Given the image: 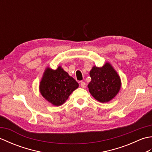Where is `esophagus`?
<instances>
[{
  "mask_svg": "<svg viewBox=\"0 0 152 152\" xmlns=\"http://www.w3.org/2000/svg\"><path fill=\"white\" fill-rule=\"evenodd\" d=\"M80 86H81L82 88H86V87L85 82H80Z\"/></svg>",
  "mask_w": 152,
  "mask_h": 152,
  "instance_id": "obj_1",
  "label": "esophagus"
}]
</instances>
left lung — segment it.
<instances>
[{"label":"left lung","instance_id":"left-lung-1","mask_svg":"<svg viewBox=\"0 0 152 152\" xmlns=\"http://www.w3.org/2000/svg\"><path fill=\"white\" fill-rule=\"evenodd\" d=\"M91 81L88 84L90 93L96 100L106 102L118 94L121 88V80L110 64L102 67L93 66L89 72Z\"/></svg>","mask_w":152,"mask_h":152}]
</instances>
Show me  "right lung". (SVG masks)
<instances>
[{
    "instance_id": "1",
    "label": "right lung",
    "mask_w": 152,
    "mask_h": 152,
    "mask_svg": "<svg viewBox=\"0 0 152 152\" xmlns=\"http://www.w3.org/2000/svg\"><path fill=\"white\" fill-rule=\"evenodd\" d=\"M78 86V82L61 66L55 70L48 68L40 82V91L48 102L60 106Z\"/></svg>"
}]
</instances>
